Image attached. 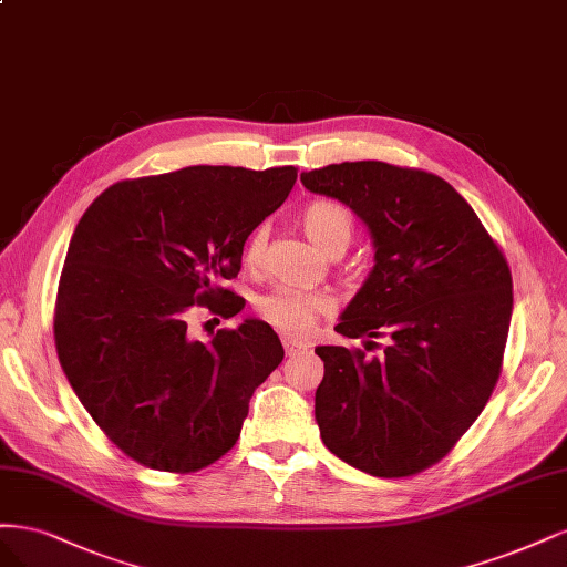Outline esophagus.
I'll use <instances>...</instances> for the list:
<instances>
[{
  "label": "esophagus",
  "mask_w": 567,
  "mask_h": 567,
  "mask_svg": "<svg viewBox=\"0 0 567 567\" xmlns=\"http://www.w3.org/2000/svg\"><path fill=\"white\" fill-rule=\"evenodd\" d=\"M282 346H285V353L287 355H297L301 351L308 349V343L301 339H291V337H282Z\"/></svg>",
  "instance_id": "1"
}]
</instances>
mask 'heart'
Listing matches in <instances>:
<instances>
[{
  "instance_id": "1",
  "label": "heart",
  "mask_w": 567,
  "mask_h": 567,
  "mask_svg": "<svg viewBox=\"0 0 567 567\" xmlns=\"http://www.w3.org/2000/svg\"><path fill=\"white\" fill-rule=\"evenodd\" d=\"M301 228L306 237L322 254H337L351 245L353 218L349 209L332 199H316L301 212ZM268 243L266 226L254 228L245 247V261L249 268H257L264 259ZM259 316L285 334H306L320 316L332 308V297L324 291H303L291 287H276L257 301Z\"/></svg>"
}]
</instances>
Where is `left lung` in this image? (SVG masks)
Instances as JSON below:
<instances>
[{
  "mask_svg": "<svg viewBox=\"0 0 567 567\" xmlns=\"http://www.w3.org/2000/svg\"><path fill=\"white\" fill-rule=\"evenodd\" d=\"M301 184L351 207L374 243V268L334 330L389 337L379 358L316 349L322 443L370 476H414L454 447L499 379L514 308L508 264L435 174L368 159L303 172Z\"/></svg>",
  "mask_w": 567,
  "mask_h": 567,
  "instance_id": "8db88e82",
  "label": "left lung"
}]
</instances>
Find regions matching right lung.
<instances>
[{
	"instance_id": "right-lung-1",
	"label": "right lung",
	"mask_w": 567,
	"mask_h": 567,
	"mask_svg": "<svg viewBox=\"0 0 567 567\" xmlns=\"http://www.w3.org/2000/svg\"><path fill=\"white\" fill-rule=\"evenodd\" d=\"M295 167L197 164L120 181L89 205L61 272L53 337L80 403L138 464L193 473L237 443L249 398L285 358L272 327L245 320L209 341L188 332L207 306L233 318L251 230L295 186Z\"/></svg>"
}]
</instances>
